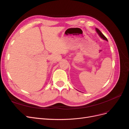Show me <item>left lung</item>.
<instances>
[{
  "instance_id": "obj_1",
  "label": "left lung",
  "mask_w": 129,
  "mask_h": 129,
  "mask_svg": "<svg viewBox=\"0 0 129 129\" xmlns=\"http://www.w3.org/2000/svg\"><path fill=\"white\" fill-rule=\"evenodd\" d=\"M96 32H97V33L99 34V36L101 38H102L103 39H104V40H107V41H108V40H107V38L105 37L104 35L103 34V33L101 32V31L98 29V28H96Z\"/></svg>"
}]
</instances>
